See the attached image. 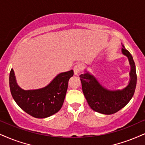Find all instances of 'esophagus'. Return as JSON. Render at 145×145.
Masks as SVG:
<instances>
[{"label": "esophagus", "mask_w": 145, "mask_h": 145, "mask_svg": "<svg viewBox=\"0 0 145 145\" xmlns=\"http://www.w3.org/2000/svg\"><path fill=\"white\" fill-rule=\"evenodd\" d=\"M82 69H83V66H82V64H78L74 66V69H73V70H74V74H75V75H77L78 73L81 72Z\"/></svg>", "instance_id": "obj_1"}]
</instances>
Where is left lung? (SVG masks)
I'll list each match as a JSON object with an SVG mask.
<instances>
[{"mask_svg": "<svg viewBox=\"0 0 145 145\" xmlns=\"http://www.w3.org/2000/svg\"><path fill=\"white\" fill-rule=\"evenodd\" d=\"M122 47V53L128 57L131 69L129 83L125 88L122 90L107 89L87 71L79 76L87 103L93 110L99 113L110 115L118 112L128 104L135 93L137 80L135 63L131 54L123 45Z\"/></svg>", "mask_w": 145, "mask_h": 145, "instance_id": "obj_1", "label": "left lung"}]
</instances>
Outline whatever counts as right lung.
<instances>
[{
	"label": "right lung",
	"instance_id": "right-lung-1",
	"mask_svg": "<svg viewBox=\"0 0 145 145\" xmlns=\"http://www.w3.org/2000/svg\"><path fill=\"white\" fill-rule=\"evenodd\" d=\"M72 70L58 74L44 88L23 90L19 87L13 69L9 74L11 95L17 104L23 111L36 118H45L57 113L63 105Z\"/></svg>",
	"mask_w": 145,
	"mask_h": 145
}]
</instances>
